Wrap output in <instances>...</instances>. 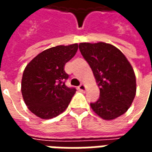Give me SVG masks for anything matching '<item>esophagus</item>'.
I'll list each match as a JSON object with an SVG mask.
<instances>
[{
    "label": "esophagus",
    "mask_w": 152,
    "mask_h": 152,
    "mask_svg": "<svg viewBox=\"0 0 152 152\" xmlns=\"http://www.w3.org/2000/svg\"><path fill=\"white\" fill-rule=\"evenodd\" d=\"M78 89L80 90V91H85L86 90V86L84 84H81L80 86H78Z\"/></svg>",
    "instance_id": "obj_1"
}]
</instances>
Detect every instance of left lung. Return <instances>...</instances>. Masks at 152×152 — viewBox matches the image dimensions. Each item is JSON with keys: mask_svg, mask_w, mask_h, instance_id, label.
Returning <instances> with one entry per match:
<instances>
[{"mask_svg": "<svg viewBox=\"0 0 152 152\" xmlns=\"http://www.w3.org/2000/svg\"><path fill=\"white\" fill-rule=\"evenodd\" d=\"M80 53L89 63L100 89L93 111L110 121L127 112L136 94L134 69L121 50L110 44L80 43Z\"/></svg>", "mask_w": 152, "mask_h": 152, "instance_id": "8db88e82", "label": "left lung"}]
</instances>
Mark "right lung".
Returning <instances> with one entry per match:
<instances>
[{"label": "right lung", "instance_id": "add662e5", "mask_svg": "<svg viewBox=\"0 0 152 152\" xmlns=\"http://www.w3.org/2000/svg\"><path fill=\"white\" fill-rule=\"evenodd\" d=\"M77 50V44L52 47L39 53L25 67L22 94L28 108L38 117H55L69 105L76 89L65 85L69 76L64 66Z\"/></svg>", "mask_w": 152, "mask_h": 152}]
</instances>
